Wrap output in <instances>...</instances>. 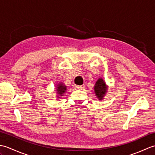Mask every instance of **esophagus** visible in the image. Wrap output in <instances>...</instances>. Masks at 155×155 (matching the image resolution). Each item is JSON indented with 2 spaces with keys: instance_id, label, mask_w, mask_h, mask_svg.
<instances>
[{
  "instance_id": "obj_1",
  "label": "esophagus",
  "mask_w": 155,
  "mask_h": 155,
  "mask_svg": "<svg viewBox=\"0 0 155 155\" xmlns=\"http://www.w3.org/2000/svg\"><path fill=\"white\" fill-rule=\"evenodd\" d=\"M76 87V88H77V89H79V90H83V88H84V87H85V86L84 85H81V86H76L75 87Z\"/></svg>"
}]
</instances>
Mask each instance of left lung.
Returning <instances> with one entry per match:
<instances>
[{"instance_id": "left-lung-1", "label": "left lung", "mask_w": 155, "mask_h": 155, "mask_svg": "<svg viewBox=\"0 0 155 155\" xmlns=\"http://www.w3.org/2000/svg\"><path fill=\"white\" fill-rule=\"evenodd\" d=\"M107 87L106 86V83H104V81L102 78H99L97 81L94 86V91L96 93L97 97L99 100L103 99V97L107 93Z\"/></svg>"}]
</instances>
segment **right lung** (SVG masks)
I'll use <instances>...</instances> for the list:
<instances>
[{"mask_svg": "<svg viewBox=\"0 0 155 155\" xmlns=\"http://www.w3.org/2000/svg\"><path fill=\"white\" fill-rule=\"evenodd\" d=\"M66 90H67V87L64 86L63 84H58V85H57V93L59 94V96H62V94H63ZM58 96V97H59Z\"/></svg>", "mask_w": 155, "mask_h": 155, "instance_id": "add662e5", "label": "right lung"}]
</instances>
